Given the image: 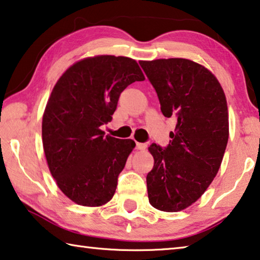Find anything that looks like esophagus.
<instances>
[{"label":"esophagus","mask_w":260,"mask_h":260,"mask_svg":"<svg viewBox=\"0 0 260 260\" xmlns=\"http://www.w3.org/2000/svg\"><path fill=\"white\" fill-rule=\"evenodd\" d=\"M147 148L146 143H141V142H137V149L138 150H145Z\"/></svg>","instance_id":"1"}]
</instances>
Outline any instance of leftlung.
Segmentation results:
<instances>
[{"mask_svg": "<svg viewBox=\"0 0 260 260\" xmlns=\"http://www.w3.org/2000/svg\"><path fill=\"white\" fill-rule=\"evenodd\" d=\"M157 92L164 117L177 119L166 149L151 145L154 167L147 175L149 203L180 212L194 204L221 167L229 138L228 106L215 75L182 57L140 61Z\"/></svg>", "mask_w": 260, "mask_h": 260, "instance_id": "obj_1", "label": "left lung"}]
</instances>
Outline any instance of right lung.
Returning a JSON list of instances; mask_svg holds the SVG:
<instances>
[{"instance_id": "right-lung-1", "label": "right lung", "mask_w": 260, "mask_h": 260, "mask_svg": "<svg viewBox=\"0 0 260 260\" xmlns=\"http://www.w3.org/2000/svg\"><path fill=\"white\" fill-rule=\"evenodd\" d=\"M145 81L127 56L96 55L72 64L57 80L43 115V147L57 187L73 203L101 207L112 199L133 140L104 137L120 93Z\"/></svg>"}]
</instances>
